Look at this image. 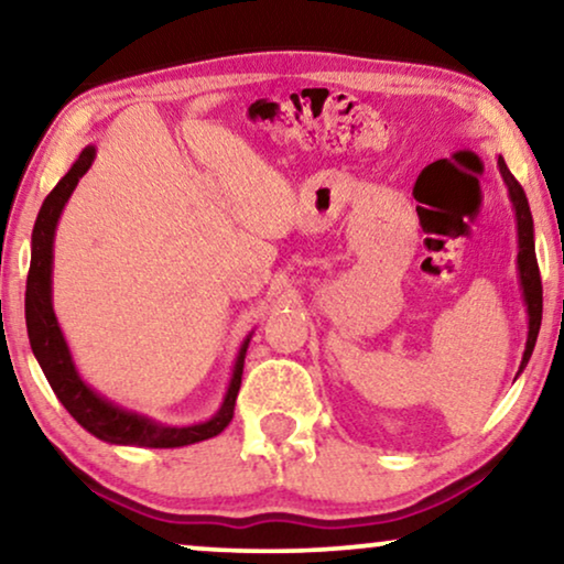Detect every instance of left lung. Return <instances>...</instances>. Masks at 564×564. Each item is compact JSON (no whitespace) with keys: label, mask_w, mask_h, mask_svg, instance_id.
Instances as JSON below:
<instances>
[{"label":"left lung","mask_w":564,"mask_h":564,"mask_svg":"<svg viewBox=\"0 0 564 564\" xmlns=\"http://www.w3.org/2000/svg\"><path fill=\"white\" fill-rule=\"evenodd\" d=\"M500 176H503L508 197H511L513 210H516V228H519V280L523 290V303H527L529 313V336H527V349H523L521 367L529 365L531 351H534L539 326H542V276H539V264H536V251H534V220H531L529 199L523 195V187L516 182L511 169L506 166L503 159H498Z\"/></svg>","instance_id":"1"}]
</instances>
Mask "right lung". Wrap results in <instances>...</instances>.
Here are the masks:
<instances>
[{"instance_id":"obj_1","label":"right lung","mask_w":564,"mask_h":564,"mask_svg":"<svg viewBox=\"0 0 564 564\" xmlns=\"http://www.w3.org/2000/svg\"><path fill=\"white\" fill-rule=\"evenodd\" d=\"M95 161V145H87L74 161V166L61 176V182L51 189V195L43 199L41 213H37L33 228V253H30V272L25 290V323L33 354L41 365L43 375L48 377V384L56 392V398L64 403L76 423H82L89 434L110 444L122 446H151V449H174V446H187L205 442V438L218 436L223 429L234 419V408L238 390H241L243 359L251 338L241 344V351L236 357L234 377H230L228 392L223 398L220 411L210 421L195 423V426H164L145 415L130 413L126 408H118L110 400L97 395L87 382L76 372L72 354H68L66 338L61 334L56 313H53L51 300V272H53V236L61 218V210L72 197L76 184L89 172Z\"/></svg>"}]
</instances>
